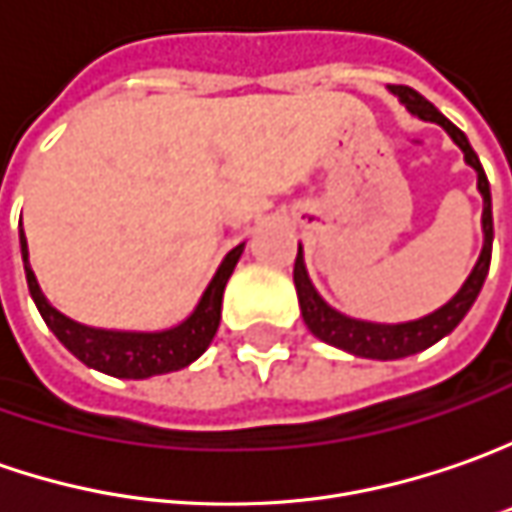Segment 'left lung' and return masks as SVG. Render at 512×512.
<instances>
[{"label":"left lung","instance_id":"left-lung-1","mask_svg":"<svg viewBox=\"0 0 512 512\" xmlns=\"http://www.w3.org/2000/svg\"><path fill=\"white\" fill-rule=\"evenodd\" d=\"M391 93L399 96V101L419 118L425 121H436L442 124L448 135L459 144V150L465 152V161L470 167L476 169L479 175V192L485 198V212H482V229H485V246H482V255L479 263L473 266V272L465 280V286L459 289V294L445 303L439 311H433L422 320L414 323H399V326H379V323H362V320H351L340 311H334L331 306L323 303V297L314 291L311 286L306 266H303V255L297 249V260H294V286H297V300H300V311H303V320L314 337H320L323 343L334 345V348H343L348 354H357V357H368V360H399V357H411L416 351H425L428 345L439 343L445 334H450L453 328L462 323L470 306L476 303L479 291L485 286L487 269H490V252H493V209H490V184H487V175L482 164H479V155L473 152L467 135L450 124L445 115L433 107L431 101L425 96H419L416 90L405 87V84H391Z\"/></svg>","mask_w":512,"mask_h":512}]
</instances>
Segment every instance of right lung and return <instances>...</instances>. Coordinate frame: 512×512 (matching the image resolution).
I'll return each instance as SVG.
<instances>
[{"label":"right lung","instance_id":"right-lung-1","mask_svg":"<svg viewBox=\"0 0 512 512\" xmlns=\"http://www.w3.org/2000/svg\"><path fill=\"white\" fill-rule=\"evenodd\" d=\"M19 243H22V260H25L27 289H30V297H33L39 314L45 317L47 328L84 365L104 371L110 377L124 379H147L155 377V374H169V371L186 368L189 362L201 357L212 343L218 326H221L223 289H226V280L235 272L240 252H243V246H235L229 255L223 257L221 269L215 272L212 283L203 291L198 309L192 311L181 326L147 334V331H104V328L81 326V323H73L70 317H64L62 311H56L47 303L39 283H36V274L27 263L25 232H19Z\"/></svg>","mask_w":512,"mask_h":512}]
</instances>
